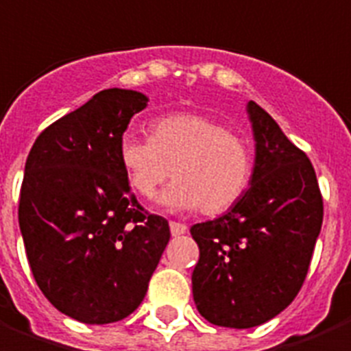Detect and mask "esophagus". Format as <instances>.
<instances>
[{"label":"esophagus","mask_w":351,"mask_h":351,"mask_svg":"<svg viewBox=\"0 0 351 351\" xmlns=\"http://www.w3.org/2000/svg\"><path fill=\"white\" fill-rule=\"evenodd\" d=\"M169 227H171V234L173 236H180V234H186V232H188V227H186L184 223L171 221L169 223Z\"/></svg>","instance_id":"obj_1"}]
</instances>
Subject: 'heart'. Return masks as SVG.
Listing matches in <instances>:
<instances>
[{
  "label": "heart",
  "mask_w": 351,
  "mask_h": 351,
  "mask_svg": "<svg viewBox=\"0 0 351 351\" xmlns=\"http://www.w3.org/2000/svg\"><path fill=\"white\" fill-rule=\"evenodd\" d=\"M119 160L132 188L152 197L173 169L175 182L162 195L171 210L201 208L219 214L249 186L253 154L249 143L219 121L199 113H173L150 124V137L124 134Z\"/></svg>",
  "instance_id": "heart-1"
}]
</instances>
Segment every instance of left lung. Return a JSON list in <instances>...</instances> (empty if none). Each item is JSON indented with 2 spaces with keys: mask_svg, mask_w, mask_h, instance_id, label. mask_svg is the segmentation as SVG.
<instances>
[{
  "mask_svg": "<svg viewBox=\"0 0 351 351\" xmlns=\"http://www.w3.org/2000/svg\"><path fill=\"white\" fill-rule=\"evenodd\" d=\"M247 113L256 141L251 186L227 214L191 227L197 308L210 324L234 329L261 326L294 301L324 219L307 154L253 100Z\"/></svg>",
  "mask_w": 351,
  "mask_h": 351,
  "instance_id": "left-lung-1",
  "label": "left lung"
}]
</instances>
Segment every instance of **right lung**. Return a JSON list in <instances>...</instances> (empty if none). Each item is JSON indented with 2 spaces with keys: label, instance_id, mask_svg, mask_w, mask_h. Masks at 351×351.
Instances as JSON below:
<instances>
[{
  "label": "right lung",
  "instance_id": "1",
  "mask_svg": "<svg viewBox=\"0 0 351 351\" xmlns=\"http://www.w3.org/2000/svg\"><path fill=\"white\" fill-rule=\"evenodd\" d=\"M137 90L106 89L40 132L25 162L18 221L43 294L83 324L139 307L171 238L165 217L130 191L119 141L147 108Z\"/></svg>",
  "mask_w": 351,
  "mask_h": 351
}]
</instances>
